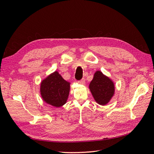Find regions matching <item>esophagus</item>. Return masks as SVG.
<instances>
[{"instance_id":"1","label":"esophagus","mask_w":154,"mask_h":154,"mask_svg":"<svg viewBox=\"0 0 154 154\" xmlns=\"http://www.w3.org/2000/svg\"><path fill=\"white\" fill-rule=\"evenodd\" d=\"M78 83H80V84H82V85H84V84H85V79H84V78H83V79H82L81 80H79V81H78Z\"/></svg>"}]
</instances>
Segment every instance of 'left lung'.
<instances>
[{
    "instance_id": "left-lung-1",
    "label": "left lung",
    "mask_w": 154,
    "mask_h": 154,
    "mask_svg": "<svg viewBox=\"0 0 154 154\" xmlns=\"http://www.w3.org/2000/svg\"><path fill=\"white\" fill-rule=\"evenodd\" d=\"M89 88L96 101L101 105L109 103L114 93L113 82L100 71H97L94 74Z\"/></svg>"
}]
</instances>
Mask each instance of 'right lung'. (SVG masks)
Returning <instances> with one entry per match:
<instances>
[{
    "label": "right lung",
    "mask_w": 154,
    "mask_h": 154,
    "mask_svg": "<svg viewBox=\"0 0 154 154\" xmlns=\"http://www.w3.org/2000/svg\"><path fill=\"white\" fill-rule=\"evenodd\" d=\"M70 90V83L58 72L51 74L41 83L40 92L43 100L53 106L60 107L66 103Z\"/></svg>",
    "instance_id": "right-lung-1"
}]
</instances>
